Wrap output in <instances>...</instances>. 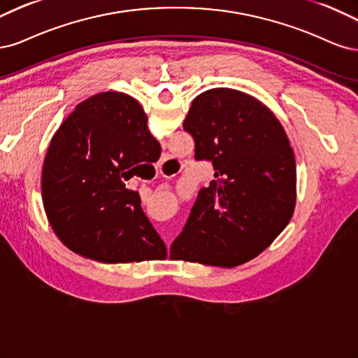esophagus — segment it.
<instances>
[{"instance_id":"34e87169","label":"esophagus","mask_w":358,"mask_h":358,"mask_svg":"<svg viewBox=\"0 0 358 358\" xmlns=\"http://www.w3.org/2000/svg\"><path fill=\"white\" fill-rule=\"evenodd\" d=\"M166 162H169V159H165V160H164V162H162V164H160V168H162V166H165V165H166ZM166 177H172V176H171V174H168Z\"/></svg>"}]
</instances>
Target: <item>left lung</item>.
I'll list each match as a JSON object with an SVG mask.
<instances>
[{
  "instance_id": "obj_1",
  "label": "left lung",
  "mask_w": 358,
  "mask_h": 358,
  "mask_svg": "<svg viewBox=\"0 0 358 358\" xmlns=\"http://www.w3.org/2000/svg\"><path fill=\"white\" fill-rule=\"evenodd\" d=\"M194 157L211 160L214 180L201 189L171 257L235 268L259 256L290 223L296 159L280 120L241 90L217 87L192 102L182 123Z\"/></svg>"
}]
</instances>
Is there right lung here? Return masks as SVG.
I'll list each match as a JSON object with an SVG mask.
<instances>
[{
  "mask_svg": "<svg viewBox=\"0 0 358 358\" xmlns=\"http://www.w3.org/2000/svg\"><path fill=\"white\" fill-rule=\"evenodd\" d=\"M159 153L132 96L102 92L80 102L53 135L41 174L44 211L62 244L102 263L166 257L140 194L126 189L135 165Z\"/></svg>",
  "mask_w": 358,
  "mask_h": 358,
  "instance_id": "right-lung-1",
  "label": "right lung"
}]
</instances>
